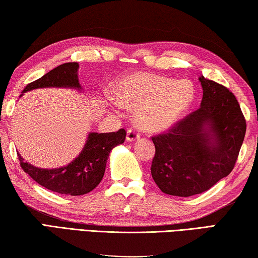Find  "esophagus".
Returning a JSON list of instances; mask_svg holds the SVG:
<instances>
[{"label": "esophagus", "instance_id": "obj_1", "mask_svg": "<svg viewBox=\"0 0 258 258\" xmlns=\"http://www.w3.org/2000/svg\"><path fill=\"white\" fill-rule=\"evenodd\" d=\"M139 137H141V135H139L137 130L134 129V128H130L128 130V133H126V141H128V142L137 141V139H139Z\"/></svg>", "mask_w": 258, "mask_h": 258}]
</instances>
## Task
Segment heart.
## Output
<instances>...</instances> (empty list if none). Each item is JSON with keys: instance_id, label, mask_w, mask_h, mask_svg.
Wrapping results in <instances>:
<instances>
[{"instance_id": "heart-1", "label": "heart", "mask_w": 258, "mask_h": 258, "mask_svg": "<svg viewBox=\"0 0 258 258\" xmlns=\"http://www.w3.org/2000/svg\"><path fill=\"white\" fill-rule=\"evenodd\" d=\"M192 85L187 80L136 72L122 79L114 88L119 105L136 110L135 122L141 129L157 132L174 124L191 105Z\"/></svg>"}]
</instances>
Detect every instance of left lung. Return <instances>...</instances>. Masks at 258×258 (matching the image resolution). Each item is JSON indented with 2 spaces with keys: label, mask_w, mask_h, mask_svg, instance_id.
Wrapping results in <instances>:
<instances>
[{
  "label": "left lung",
  "mask_w": 258,
  "mask_h": 258,
  "mask_svg": "<svg viewBox=\"0 0 258 258\" xmlns=\"http://www.w3.org/2000/svg\"><path fill=\"white\" fill-rule=\"evenodd\" d=\"M200 81L201 107L168 133L152 137V177L168 195L189 197L209 190L231 172L245 138L246 120L236 96L203 76Z\"/></svg>",
  "instance_id": "left-lung-1"
}]
</instances>
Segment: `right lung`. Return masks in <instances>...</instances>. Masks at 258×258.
I'll list each match as a JSON object with an SVG mask.
<instances>
[{"label": "right lung", "instance_id": "obj_1", "mask_svg": "<svg viewBox=\"0 0 258 258\" xmlns=\"http://www.w3.org/2000/svg\"><path fill=\"white\" fill-rule=\"evenodd\" d=\"M78 68L79 64L77 62L63 63L47 72L42 78L27 85L22 93L45 87L81 89L78 79ZM24 94H21L20 96ZM125 135L124 129L107 134L89 133L80 154L62 168H37L27 163L19 153H18V159L20 161L22 170L28 173L36 182L48 190L70 196L85 195L96 188L102 181L108 154L115 146L124 142Z\"/></svg>", "mask_w": 258, "mask_h": 258}]
</instances>
